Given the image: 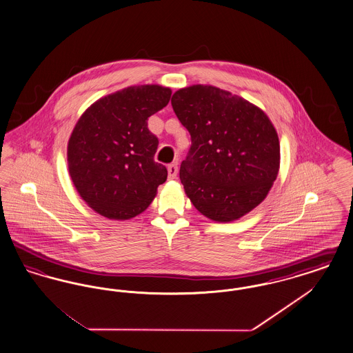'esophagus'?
Masks as SVG:
<instances>
[{
  "label": "esophagus",
  "mask_w": 353,
  "mask_h": 353,
  "mask_svg": "<svg viewBox=\"0 0 353 353\" xmlns=\"http://www.w3.org/2000/svg\"><path fill=\"white\" fill-rule=\"evenodd\" d=\"M168 177L170 180L177 177V164H170V165H168Z\"/></svg>",
  "instance_id": "obj_1"
}]
</instances>
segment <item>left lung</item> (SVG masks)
Segmentation results:
<instances>
[{
	"instance_id": "left-lung-1",
	"label": "left lung",
	"mask_w": 353,
	"mask_h": 353,
	"mask_svg": "<svg viewBox=\"0 0 353 353\" xmlns=\"http://www.w3.org/2000/svg\"><path fill=\"white\" fill-rule=\"evenodd\" d=\"M192 145L180 180L205 217L230 222L265 200L279 170L278 134L266 114L229 91L196 84L172 97Z\"/></svg>"
}]
</instances>
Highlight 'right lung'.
Masks as SVG:
<instances>
[{
    "instance_id": "add662e5",
    "label": "right lung",
    "mask_w": 353,
    "mask_h": 353,
    "mask_svg": "<svg viewBox=\"0 0 353 353\" xmlns=\"http://www.w3.org/2000/svg\"><path fill=\"white\" fill-rule=\"evenodd\" d=\"M172 91L157 84L132 85L85 110L68 140V172L78 193L110 219L144 212L168 170L154 161L159 139L148 118L163 110Z\"/></svg>"
}]
</instances>
